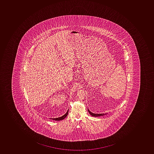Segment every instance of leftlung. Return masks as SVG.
<instances>
[{
  "instance_id": "1",
  "label": "left lung",
  "mask_w": 154,
  "mask_h": 154,
  "mask_svg": "<svg viewBox=\"0 0 154 154\" xmlns=\"http://www.w3.org/2000/svg\"><path fill=\"white\" fill-rule=\"evenodd\" d=\"M88 111L89 114H90L93 117H100V116H104L105 115H106L107 113H101V114H95L94 113L91 112L88 109Z\"/></svg>"
}]
</instances>
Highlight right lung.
<instances>
[{"mask_svg": "<svg viewBox=\"0 0 154 154\" xmlns=\"http://www.w3.org/2000/svg\"><path fill=\"white\" fill-rule=\"evenodd\" d=\"M68 112H69V110H67V112H66V113L64 115H63V116H61V117H59V118H54V119H51L54 120L55 121H60L64 119L66 116H67V115H68Z\"/></svg>", "mask_w": 154, "mask_h": 154, "instance_id": "right-lung-1", "label": "right lung"}]
</instances>
